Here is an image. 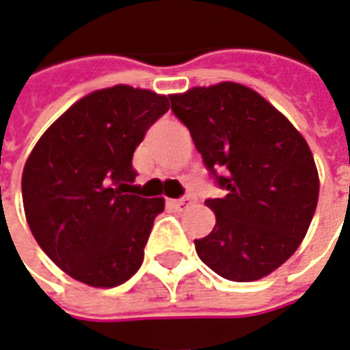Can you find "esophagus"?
I'll return each mask as SVG.
<instances>
[{
  "label": "esophagus",
  "instance_id": "1",
  "mask_svg": "<svg viewBox=\"0 0 350 350\" xmlns=\"http://www.w3.org/2000/svg\"><path fill=\"white\" fill-rule=\"evenodd\" d=\"M170 205L174 206V208H178V211H185L187 206L191 205V197H189V195H185V197H182V199H172V201H170Z\"/></svg>",
  "mask_w": 350,
  "mask_h": 350
}]
</instances>
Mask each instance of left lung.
Wrapping results in <instances>:
<instances>
[{
    "mask_svg": "<svg viewBox=\"0 0 350 350\" xmlns=\"http://www.w3.org/2000/svg\"><path fill=\"white\" fill-rule=\"evenodd\" d=\"M208 174L226 195L206 199L213 232L195 239L211 270L255 282L297 251L318 203V170L305 137L262 95L235 82L170 95Z\"/></svg>",
    "mask_w": 350,
    "mask_h": 350,
    "instance_id": "obj_1",
    "label": "left lung"
}]
</instances>
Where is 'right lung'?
<instances>
[{
  "instance_id": "obj_1",
  "label": "right lung",
  "mask_w": 350,
  "mask_h": 350,
  "mask_svg": "<svg viewBox=\"0 0 350 350\" xmlns=\"http://www.w3.org/2000/svg\"><path fill=\"white\" fill-rule=\"evenodd\" d=\"M168 97L113 85L76 101L45 130L23 170L30 232L63 272L92 287L124 284L144 262L161 197L134 193L132 157Z\"/></svg>"
}]
</instances>
